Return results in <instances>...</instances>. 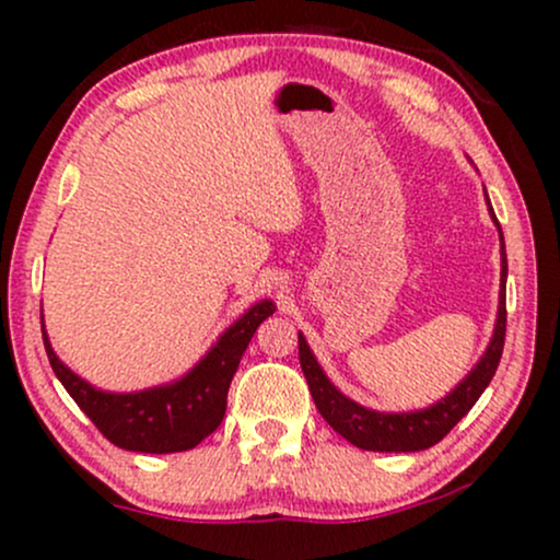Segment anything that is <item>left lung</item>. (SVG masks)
<instances>
[{
    "instance_id": "obj_1",
    "label": "left lung",
    "mask_w": 560,
    "mask_h": 560,
    "mask_svg": "<svg viewBox=\"0 0 560 560\" xmlns=\"http://www.w3.org/2000/svg\"><path fill=\"white\" fill-rule=\"evenodd\" d=\"M492 210V208H490ZM494 218V213H492ZM498 223V218H494ZM500 229V223H498ZM500 242H503V231H500ZM505 244H503V292H500V307H498V324H494L492 342L481 361L474 365V371L464 382L458 384L447 397L432 405L427 410H413V413H376V410L363 408V405L352 402L345 397L334 384L326 378L316 358H313L311 347H307L305 337H298L300 345V365L302 374L307 378L311 387L313 402H316L318 413L324 416L326 423L337 434H342L347 442H352L361 450H374V453H416V450H427L436 445L442 436H447L450 429L455 427L474 402L479 400L481 392L492 382L494 371H498L500 355H503L505 345Z\"/></svg>"
}]
</instances>
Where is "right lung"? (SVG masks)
I'll return each mask as SVG.
<instances>
[{"instance_id": "right-lung-1", "label": "right lung", "mask_w": 560, "mask_h": 560, "mask_svg": "<svg viewBox=\"0 0 560 560\" xmlns=\"http://www.w3.org/2000/svg\"><path fill=\"white\" fill-rule=\"evenodd\" d=\"M273 311L271 300L258 302L226 329L213 350L182 382L131 392V395H110V392L94 389L92 384L83 382L68 365L60 363L44 326L42 334L52 371L94 427L115 447L163 455L197 447L205 436L221 427L223 413H226L229 384L236 374V365H240L255 329L268 316H273Z\"/></svg>"}]
</instances>
